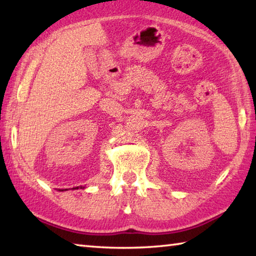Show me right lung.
<instances>
[{
  "instance_id": "right-lung-1",
  "label": "right lung",
  "mask_w": 256,
  "mask_h": 256,
  "mask_svg": "<svg viewBox=\"0 0 256 256\" xmlns=\"http://www.w3.org/2000/svg\"><path fill=\"white\" fill-rule=\"evenodd\" d=\"M80 188H82V186H80ZM74 188H73V190H74Z\"/></svg>"
}]
</instances>
